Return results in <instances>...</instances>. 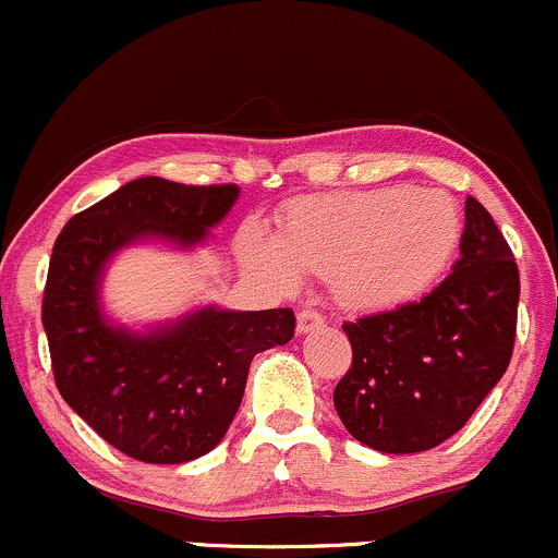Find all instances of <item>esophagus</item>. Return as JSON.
Wrapping results in <instances>:
<instances>
[{"instance_id": "34e87169", "label": "esophagus", "mask_w": 558, "mask_h": 558, "mask_svg": "<svg viewBox=\"0 0 558 558\" xmlns=\"http://www.w3.org/2000/svg\"><path fill=\"white\" fill-rule=\"evenodd\" d=\"M320 326H323V315H320V312H317V310L304 307V310L296 315V328H299V333H310V330H315V328H320Z\"/></svg>"}]
</instances>
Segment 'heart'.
I'll use <instances>...</instances> for the list:
<instances>
[{
	"label": "heart",
	"mask_w": 558,
	"mask_h": 558,
	"mask_svg": "<svg viewBox=\"0 0 558 558\" xmlns=\"http://www.w3.org/2000/svg\"><path fill=\"white\" fill-rule=\"evenodd\" d=\"M461 238L450 195L413 185L339 193L291 206L275 246L259 232L246 256L278 286L302 272L328 275L349 310H389L424 293L448 267Z\"/></svg>",
	"instance_id": "heart-1"
}]
</instances>
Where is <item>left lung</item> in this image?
Returning a JSON list of instances; mask_svg holds the SVG:
<instances>
[{"label":"left lung","mask_w":558,"mask_h":558,"mask_svg":"<svg viewBox=\"0 0 558 558\" xmlns=\"http://www.w3.org/2000/svg\"><path fill=\"white\" fill-rule=\"evenodd\" d=\"M519 267L466 198L461 259L421 302L344 323L352 368L333 391L341 424L378 452L432 450L466 426L511 363Z\"/></svg>","instance_id":"1"}]
</instances>
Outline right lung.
<instances>
[{
	"label": "right lung",
	"mask_w": 558,
	"mask_h": 558,
	"mask_svg": "<svg viewBox=\"0 0 558 558\" xmlns=\"http://www.w3.org/2000/svg\"><path fill=\"white\" fill-rule=\"evenodd\" d=\"M238 185L126 182L69 219L52 246L41 323L63 400L143 463H185L217 448L241 408L256 352L289 344L291 310L204 307L148 333L110 326L100 280L110 256L158 238L190 248L222 222Z\"/></svg>",
	"instance_id": "1"
}]
</instances>
